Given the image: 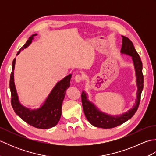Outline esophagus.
Instances as JSON below:
<instances>
[{
	"label": "esophagus",
	"instance_id": "esophagus-1",
	"mask_svg": "<svg viewBox=\"0 0 156 156\" xmlns=\"http://www.w3.org/2000/svg\"><path fill=\"white\" fill-rule=\"evenodd\" d=\"M74 79H75V81H76V82H81L82 80V76H81L80 75L77 74V75L75 76Z\"/></svg>",
	"mask_w": 156,
	"mask_h": 156
}]
</instances>
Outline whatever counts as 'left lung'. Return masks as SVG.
<instances>
[{"label":"left lung","instance_id":"8db88e82","mask_svg":"<svg viewBox=\"0 0 156 156\" xmlns=\"http://www.w3.org/2000/svg\"><path fill=\"white\" fill-rule=\"evenodd\" d=\"M121 54H125L132 57L136 72L137 77V100L133 108L127 112L119 116H111L101 112L95 106L87 99V95L84 91L81 94L82 104L86 117L94 127L102 129H111L117 127L130 119L136 112L140 105L141 92L144 88V75L142 73V62L140 55L135 49L132 41L127 37L122 35Z\"/></svg>","mask_w":156,"mask_h":156}]
</instances>
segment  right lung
<instances>
[{"label": "right lung", "mask_w": 156, "mask_h": 156, "mask_svg": "<svg viewBox=\"0 0 156 156\" xmlns=\"http://www.w3.org/2000/svg\"><path fill=\"white\" fill-rule=\"evenodd\" d=\"M37 34L31 35L26 44L19 49L17 54L21 49L26 48L31 44L32 39ZM15 58L12 61V72L10 77V89L11 93V105L15 113L27 123L33 127L41 129H47L54 127L58 124L62 115V105L66 91L69 87V82L72 74L65 77L58 82L49 94L44 104L38 109L30 110L20 103L14 83V69Z\"/></svg>", "instance_id": "obj_1"}]
</instances>
